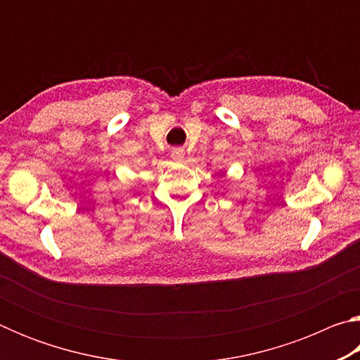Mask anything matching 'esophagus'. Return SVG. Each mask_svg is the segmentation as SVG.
<instances>
[{"mask_svg":"<svg viewBox=\"0 0 360 360\" xmlns=\"http://www.w3.org/2000/svg\"><path fill=\"white\" fill-rule=\"evenodd\" d=\"M173 155H174L176 158H182V155H184V154H182L181 149H176V150H173Z\"/></svg>","mask_w":360,"mask_h":360,"instance_id":"esophagus-1","label":"esophagus"}]
</instances>
